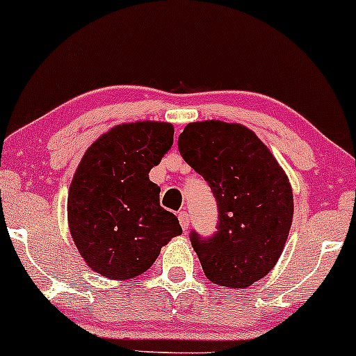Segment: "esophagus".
I'll list each match as a JSON object with an SVG mask.
<instances>
[{
  "instance_id": "obj_1",
  "label": "esophagus",
  "mask_w": 356,
  "mask_h": 356,
  "mask_svg": "<svg viewBox=\"0 0 356 356\" xmlns=\"http://www.w3.org/2000/svg\"><path fill=\"white\" fill-rule=\"evenodd\" d=\"M178 220H179V225H181V229L183 230H188V225H190V215H188V211H179L178 213Z\"/></svg>"
}]
</instances>
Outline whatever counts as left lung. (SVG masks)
Returning a JSON list of instances; mask_svg holds the SVG:
<instances>
[{
    "label": "left lung",
    "mask_w": 356,
    "mask_h": 356,
    "mask_svg": "<svg viewBox=\"0 0 356 356\" xmlns=\"http://www.w3.org/2000/svg\"><path fill=\"white\" fill-rule=\"evenodd\" d=\"M178 149L217 202L215 234H190L203 273L218 286H252L275 266L293 223V190L284 171L241 124L191 122L179 134Z\"/></svg>",
    "instance_id": "obj_1"
}]
</instances>
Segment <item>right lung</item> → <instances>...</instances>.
Listing matches in <instances>:
<instances>
[{"mask_svg": "<svg viewBox=\"0 0 356 356\" xmlns=\"http://www.w3.org/2000/svg\"><path fill=\"white\" fill-rule=\"evenodd\" d=\"M173 134L166 122L115 126L87 149L75 171L67 202L70 234L104 277L143 274L161 247L181 234L177 215L159 205V186L149 181Z\"/></svg>", "mask_w": 356, "mask_h": 356, "instance_id": "right-lung-1", "label": "right lung"}]
</instances>
